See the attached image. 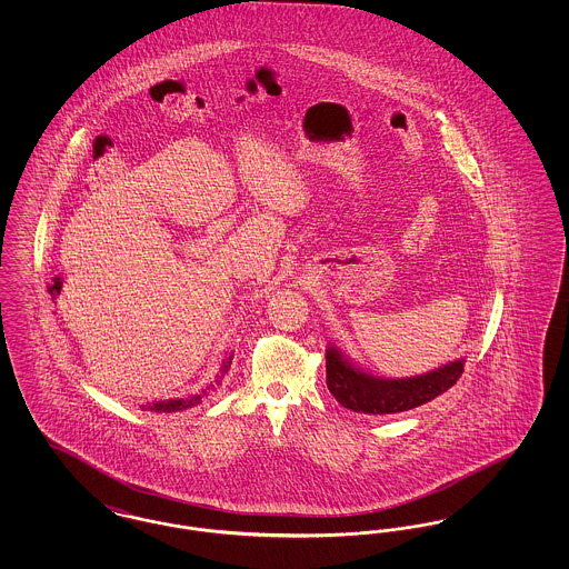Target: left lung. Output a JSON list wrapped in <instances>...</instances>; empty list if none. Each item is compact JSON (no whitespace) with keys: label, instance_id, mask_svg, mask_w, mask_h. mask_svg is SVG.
Returning <instances> with one entry per match:
<instances>
[{"label":"left lung","instance_id":"1","mask_svg":"<svg viewBox=\"0 0 569 569\" xmlns=\"http://www.w3.org/2000/svg\"><path fill=\"white\" fill-rule=\"evenodd\" d=\"M465 362L457 360L437 371L418 378H373L352 362H348L335 348L326 350V386L330 395L348 409L362 413H399L433 401L441 392L452 388L462 376Z\"/></svg>","mask_w":569,"mask_h":569}]
</instances>
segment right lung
<instances>
[{"mask_svg": "<svg viewBox=\"0 0 569 569\" xmlns=\"http://www.w3.org/2000/svg\"><path fill=\"white\" fill-rule=\"evenodd\" d=\"M228 365H230V360L223 365V371L228 369ZM200 399H202V395H196V397H191V399H177V401H160V403H153V406H149V409H153V411H181V409H188V407L196 406V403H200Z\"/></svg>", "mask_w": 569, "mask_h": 569, "instance_id": "1", "label": "right lung"}]
</instances>
